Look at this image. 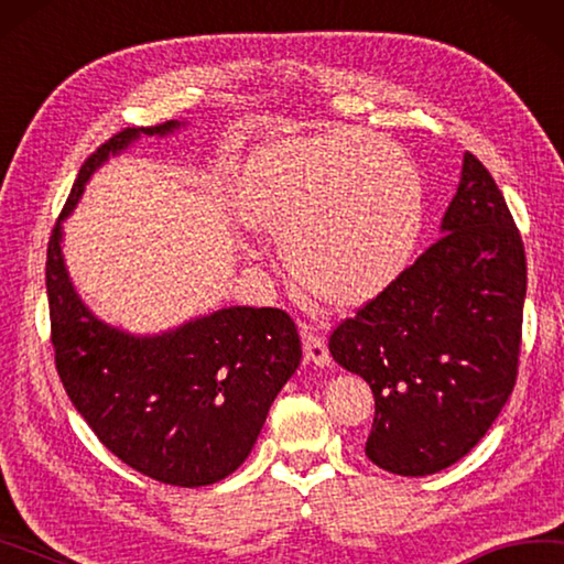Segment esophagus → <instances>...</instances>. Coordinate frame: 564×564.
<instances>
[{
    "label": "esophagus",
    "mask_w": 564,
    "mask_h": 564,
    "mask_svg": "<svg viewBox=\"0 0 564 564\" xmlns=\"http://www.w3.org/2000/svg\"><path fill=\"white\" fill-rule=\"evenodd\" d=\"M301 337H303V350H305V360L317 365V367H325L330 365V352H327V345H325V337L317 333V327L303 323L301 325Z\"/></svg>",
    "instance_id": "34e87169"
}]
</instances>
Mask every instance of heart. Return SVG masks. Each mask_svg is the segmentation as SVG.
<instances>
[{
	"mask_svg": "<svg viewBox=\"0 0 564 564\" xmlns=\"http://www.w3.org/2000/svg\"><path fill=\"white\" fill-rule=\"evenodd\" d=\"M251 229L281 239L317 299L357 308L404 273L424 219L406 152L375 132L333 128L281 138L253 158L241 192Z\"/></svg>",
	"mask_w": 564,
	"mask_h": 564,
	"instance_id": "obj_1",
	"label": "heart"
}]
</instances>
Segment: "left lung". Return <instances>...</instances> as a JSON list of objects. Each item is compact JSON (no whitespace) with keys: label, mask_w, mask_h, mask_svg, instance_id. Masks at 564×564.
Segmentation results:
<instances>
[{"label":"left lung","mask_w":564,"mask_h":564,"mask_svg":"<svg viewBox=\"0 0 564 564\" xmlns=\"http://www.w3.org/2000/svg\"><path fill=\"white\" fill-rule=\"evenodd\" d=\"M525 249L496 180L466 152L442 237L330 335V355L375 394L367 458L429 476L464 458L518 377Z\"/></svg>","instance_id":"obj_1"}]
</instances>
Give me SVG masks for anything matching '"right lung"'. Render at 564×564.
I'll use <instances>...</instances> for the list:
<instances>
[{"label":"right lung","instance_id":"right-lung-1","mask_svg":"<svg viewBox=\"0 0 564 564\" xmlns=\"http://www.w3.org/2000/svg\"><path fill=\"white\" fill-rule=\"evenodd\" d=\"M180 126L126 128L84 162L51 231L46 293L58 377L100 444L160 484L199 488L251 454L275 394L301 365L299 327L279 308L231 305L175 330L130 335L86 308L61 253V221L90 175L140 135Z\"/></svg>","mask_w":564,"mask_h":564}]
</instances>
